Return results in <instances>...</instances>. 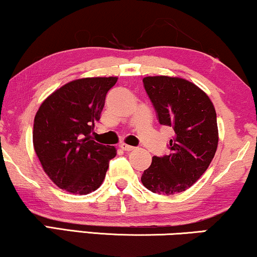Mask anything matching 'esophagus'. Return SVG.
Listing matches in <instances>:
<instances>
[{
  "label": "esophagus",
  "instance_id": "obj_1",
  "mask_svg": "<svg viewBox=\"0 0 257 257\" xmlns=\"http://www.w3.org/2000/svg\"><path fill=\"white\" fill-rule=\"evenodd\" d=\"M119 147H120L122 151H127V152H131V151H135L136 150V147L130 146V145H127V144H120V145H119Z\"/></svg>",
  "mask_w": 257,
  "mask_h": 257
}]
</instances>
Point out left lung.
Masks as SVG:
<instances>
[{"instance_id":"left-lung-1","label":"left lung","mask_w":257,"mask_h":257,"mask_svg":"<svg viewBox=\"0 0 257 257\" xmlns=\"http://www.w3.org/2000/svg\"><path fill=\"white\" fill-rule=\"evenodd\" d=\"M143 83L158 120L175 136L167 156L152 158L142 182L151 192L173 195L191 187L212 163L219 142L216 112L209 97L186 79L154 76Z\"/></svg>"}]
</instances>
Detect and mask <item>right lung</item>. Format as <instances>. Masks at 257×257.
<instances>
[{
  "label": "right lung",
  "mask_w": 257,
  "mask_h": 257,
  "mask_svg": "<svg viewBox=\"0 0 257 257\" xmlns=\"http://www.w3.org/2000/svg\"><path fill=\"white\" fill-rule=\"evenodd\" d=\"M117 77L72 80L50 94L34 120L35 152L48 177L72 194H89L103 182L114 146L92 140L105 97Z\"/></svg>",
  "instance_id": "obj_1"
}]
</instances>
